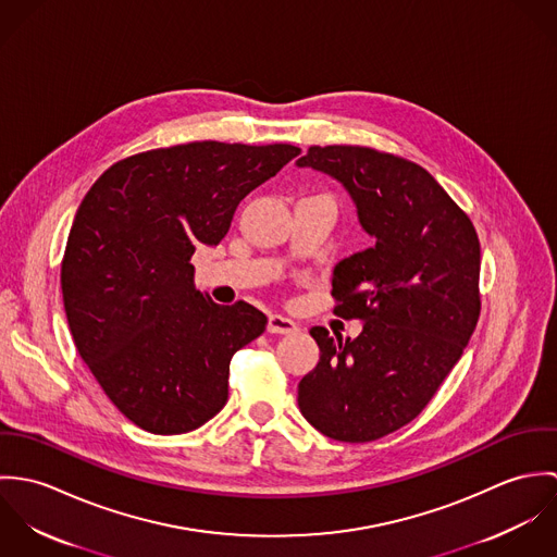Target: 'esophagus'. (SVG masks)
I'll list each match as a JSON object with an SVG mask.
<instances>
[{"label":"esophagus","instance_id":"1","mask_svg":"<svg viewBox=\"0 0 557 557\" xmlns=\"http://www.w3.org/2000/svg\"><path fill=\"white\" fill-rule=\"evenodd\" d=\"M298 330H300L298 323L289 318H283V315H270L268 318V332L270 334H294Z\"/></svg>","mask_w":557,"mask_h":557}]
</instances>
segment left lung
Masks as SVG:
<instances>
[{"mask_svg":"<svg viewBox=\"0 0 557 557\" xmlns=\"http://www.w3.org/2000/svg\"><path fill=\"white\" fill-rule=\"evenodd\" d=\"M296 164L338 180L375 239L332 274L334 315L364 321L362 332L343 341L311 327L321 356L298 386V405L332 440L373 442L426 407L476 327V230L411 160L362 146H311Z\"/></svg>","mask_w":557,"mask_h":557,"instance_id":"left-lung-1","label":"left lung"}]
</instances>
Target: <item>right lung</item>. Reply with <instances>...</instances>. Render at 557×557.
<instances>
[{
  "mask_svg": "<svg viewBox=\"0 0 557 557\" xmlns=\"http://www.w3.org/2000/svg\"><path fill=\"white\" fill-rule=\"evenodd\" d=\"M298 154L193 141L111 164L83 197L62 259L66 318L104 395L144 431L188 433L225 407L230 362L268 318L199 294L190 257Z\"/></svg>",
  "mask_w": 557,
  "mask_h": 557,
  "instance_id": "add662e5",
  "label": "right lung"
}]
</instances>
